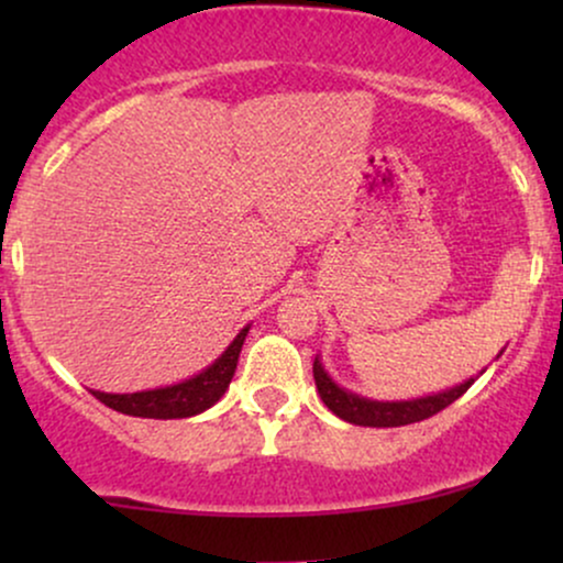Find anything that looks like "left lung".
<instances>
[{
  "instance_id": "1",
  "label": "left lung",
  "mask_w": 563,
  "mask_h": 563,
  "mask_svg": "<svg viewBox=\"0 0 563 563\" xmlns=\"http://www.w3.org/2000/svg\"><path fill=\"white\" fill-rule=\"evenodd\" d=\"M503 354V352H500ZM497 354V357H500ZM314 384H318L320 399L325 402V407L341 421L354 423V426H373V429H391V426H407V423H418L426 421V418L437 416L439 410L455 402L457 397H463L471 389L476 378L463 380V384L452 386L448 391H437V394H426V397H416V399H391V402H378V399H367L360 397V394L344 389L335 380L328 376L325 365L320 363V357H314Z\"/></svg>"
}]
</instances>
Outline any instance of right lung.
I'll list each match as a JSON object with an SVG mask.
<instances>
[{
    "label": "right lung",
    "instance_id": "1",
    "mask_svg": "<svg viewBox=\"0 0 563 563\" xmlns=\"http://www.w3.org/2000/svg\"><path fill=\"white\" fill-rule=\"evenodd\" d=\"M245 325L241 333L232 339V344L224 349L222 354L211 363L209 367L196 373V376L179 380L172 386H158V389H145V391H132V394H108L89 389L100 399L102 405L113 407L115 412H124V416L134 418H156V421H172V418H190L198 412L209 410L211 405H217L222 399V394L228 391L232 376H235L238 357H241V349L245 335H249Z\"/></svg>",
    "mask_w": 563,
    "mask_h": 563
}]
</instances>
